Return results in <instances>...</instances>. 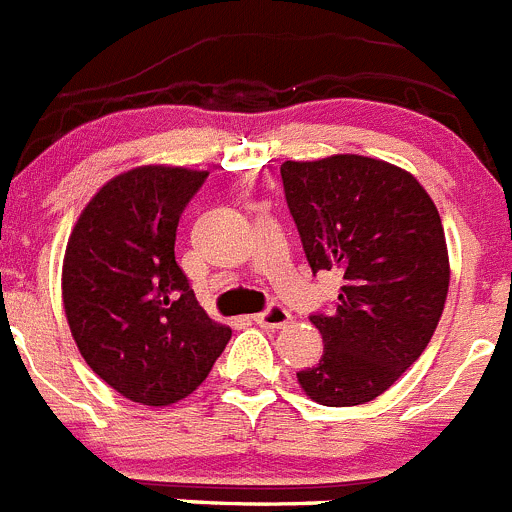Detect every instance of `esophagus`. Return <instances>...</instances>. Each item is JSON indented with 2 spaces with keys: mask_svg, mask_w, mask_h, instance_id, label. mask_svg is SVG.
<instances>
[{
  "mask_svg": "<svg viewBox=\"0 0 512 512\" xmlns=\"http://www.w3.org/2000/svg\"><path fill=\"white\" fill-rule=\"evenodd\" d=\"M290 321H293V315H290V310H285L283 305H272L265 313L255 315L257 326L272 328V331H275V328H285Z\"/></svg>",
  "mask_w": 512,
  "mask_h": 512,
  "instance_id": "esophagus-1",
  "label": "esophagus"
}]
</instances>
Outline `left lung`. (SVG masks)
Masks as SVG:
<instances>
[{
  "label": "left lung",
  "mask_w": 512,
  "mask_h": 512,
  "mask_svg": "<svg viewBox=\"0 0 512 512\" xmlns=\"http://www.w3.org/2000/svg\"><path fill=\"white\" fill-rule=\"evenodd\" d=\"M310 270H341L336 313L313 315L321 364L305 396L356 407L384 394L422 356L450 290L437 207L417 176L389 161L333 154L280 166Z\"/></svg>",
  "instance_id": "obj_1"
}]
</instances>
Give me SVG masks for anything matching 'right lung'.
I'll return each instance as SVG.
<instances>
[{"label": "right lung", "mask_w": 512, "mask_h": 512, "mask_svg": "<svg viewBox=\"0 0 512 512\" xmlns=\"http://www.w3.org/2000/svg\"><path fill=\"white\" fill-rule=\"evenodd\" d=\"M207 171L146 164L105 181L62 257V305L85 364L126 399L171 407L232 338L176 265L179 217Z\"/></svg>", "instance_id": "right-lung-1"}]
</instances>
